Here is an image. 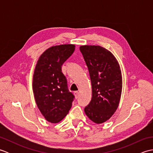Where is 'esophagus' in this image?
<instances>
[{"instance_id": "obj_1", "label": "esophagus", "mask_w": 153, "mask_h": 153, "mask_svg": "<svg viewBox=\"0 0 153 153\" xmlns=\"http://www.w3.org/2000/svg\"><path fill=\"white\" fill-rule=\"evenodd\" d=\"M79 94V93L78 91H75V92H74V95H75V97H76V99L78 98Z\"/></svg>"}]
</instances>
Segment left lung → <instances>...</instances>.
Masks as SVG:
<instances>
[{
	"mask_svg": "<svg viewBox=\"0 0 153 153\" xmlns=\"http://www.w3.org/2000/svg\"><path fill=\"white\" fill-rule=\"evenodd\" d=\"M81 53L88 67L92 99L84 111L96 123L111 118L119 105L122 90L120 64L111 52L98 45H82Z\"/></svg>",
	"mask_w": 153,
	"mask_h": 153,
	"instance_id": "obj_1",
	"label": "left lung"
}]
</instances>
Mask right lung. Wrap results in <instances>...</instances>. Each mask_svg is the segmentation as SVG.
I'll return each mask as SVG.
<instances>
[{"label": "right lung", "instance_id": "add662e5", "mask_svg": "<svg viewBox=\"0 0 153 153\" xmlns=\"http://www.w3.org/2000/svg\"><path fill=\"white\" fill-rule=\"evenodd\" d=\"M74 45L53 46L39 58L33 77L35 102L48 122L58 123L69 112L74 95L68 89L62 66L73 54Z\"/></svg>", "mask_w": 153, "mask_h": 153}]
</instances>
